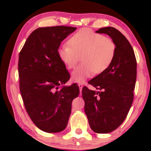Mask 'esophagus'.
<instances>
[{"label":"esophagus","instance_id":"esophagus-1","mask_svg":"<svg viewBox=\"0 0 151 151\" xmlns=\"http://www.w3.org/2000/svg\"><path fill=\"white\" fill-rule=\"evenodd\" d=\"M78 86H79V90H80V92H81V89H82V87H83V84H81V83H79V84H78Z\"/></svg>","mask_w":151,"mask_h":151}]
</instances>
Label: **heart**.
<instances>
[{
  "instance_id": "heart-1",
  "label": "heart",
  "mask_w": 151,
  "mask_h": 151,
  "mask_svg": "<svg viewBox=\"0 0 151 151\" xmlns=\"http://www.w3.org/2000/svg\"><path fill=\"white\" fill-rule=\"evenodd\" d=\"M116 51L113 40L88 28L72 35L67 45L59 48L58 58L65 67L72 70L80 57L81 63L72 73L76 82H84L93 74H101L110 67Z\"/></svg>"
}]
</instances>
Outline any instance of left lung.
<instances>
[{"label":"left lung","instance_id":"left-lung-1","mask_svg":"<svg viewBox=\"0 0 151 151\" xmlns=\"http://www.w3.org/2000/svg\"><path fill=\"white\" fill-rule=\"evenodd\" d=\"M96 32L108 35L115 42L116 51L110 67L88 82L99 91L84 86L82 98L92 131L108 133L124 122L132 105L137 63L132 46L117 29L102 27Z\"/></svg>","mask_w":151,"mask_h":151}]
</instances>
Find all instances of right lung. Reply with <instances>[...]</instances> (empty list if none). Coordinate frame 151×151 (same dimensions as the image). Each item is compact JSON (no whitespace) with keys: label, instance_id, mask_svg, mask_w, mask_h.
Segmentation results:
<instances>
[{"label":"right lung","instance_id":"1","mask_svg":"<svg viewBox=\"0 0 151 151\" xmlns=\"http://www.w3.org/2000/svg\"><path fill=\"white\" fill-rule=\"evenodd\" d=\"M77 27H39L27 37L19 54L20 91L26 111L38 129L58 133L67 127L77 84H66L70 75L58 58L62 41Z\"/></svg>","mask_w":151,"mask_h":151}]
</instances>
